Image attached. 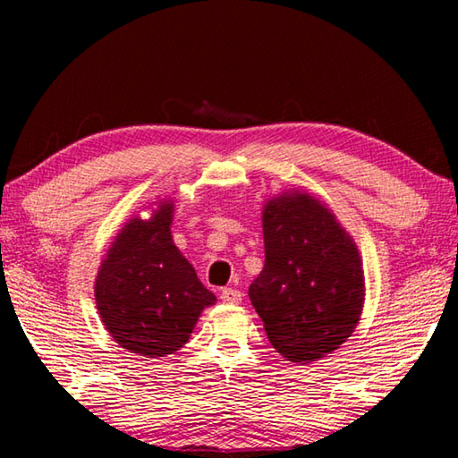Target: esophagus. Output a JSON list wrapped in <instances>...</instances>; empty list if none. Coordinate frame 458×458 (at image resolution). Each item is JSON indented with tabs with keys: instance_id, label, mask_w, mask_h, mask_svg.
<instances>
[{
	"instance_id": "34e87169",
	"label": "esophagus",
	"mask_w": 458,
	"mask_h": 458,
	"mask_svg": "<svg viewBox=\"0 0 458 458\" xmlns=\"http://www.w3.org/2000/svg\"><path fill=\"white\" fill-rule=\"evenodd\" d=\"M220 299H222V303H226V305H238L240 301H242V293L234 289V286H226V289H222Z\"/></svg>"
}]
</instances>
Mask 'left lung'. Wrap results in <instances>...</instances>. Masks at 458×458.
<instances>
[{"label": "left lung", "mask_w": 458, "mask_h": 458, "mask_svg": "<svg viewBox=\"0 0 458 458\" xmlns=\"http://www.w3.org/2000/svg\"><path fill=\"white\" fill-rule=\"evenodd\" d=\"M265 268L248 297L275 350L294 363L344 344L360 321L366 283L358 246L327 206L284 191L262 210Z\"/></svg>", "instance_id": "1"}]
</instances>
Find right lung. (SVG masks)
I'll return each mask as SVG.
<instances>
[{
	"label": "right lung",
	"instance_id": "obj_1",
	"mask_svg": "<svg viewBox=\"0 0 458 458\" xmlns=\"http://www.w3.org/2000/svg\"><path fill=\"white\" fill-rule=\"evenodd\" d=\"M174 201H157L151 218H131L100 262L95 299L100 321L121 347L165 358L188 344L216 294L172 238Z\"/></svg>",
	"mask_w": 458,
	"mask_h": 458
}]
</instances>
